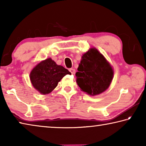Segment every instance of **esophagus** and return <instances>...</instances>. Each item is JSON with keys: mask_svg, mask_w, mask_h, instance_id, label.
Here are the masks:
<instances>
[{"mask_svg": "<svg viewBox=\"0 0 146 146\" xmlns=\"http://www.w3.org/2000/svg\"><path fill=\"white\" fill-rule=\"evenodd\" d=\"M70 71L71 72V73L72 74V75H74V74L75 73V69L71 68V69H70Z\"/></svg>", "mask_w": 146, "mask_h": 146, "instance_id": "1", "label": "esophagus"}]
</instances>
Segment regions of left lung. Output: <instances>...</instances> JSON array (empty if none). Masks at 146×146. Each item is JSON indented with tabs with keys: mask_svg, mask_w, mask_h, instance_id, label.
Segmentation results:
<instances>
[{
	"mask_svg": "<svg viewBox=\"0 0 146 146\" xmlns=\"http://www.w3.org/2000/svg\"><path fill=\"white\" fill-rule=\"evenodd\" d=\"M76 73V83L81 90L90 95L102 93L110 86L113 71L97 49H90L84 54Z\"/></svg>",
	"mask_w": 146,
	"mask_h": 146,
	"instance_id": "8db88e82",
	"label": "left lung"
}]
</instances>
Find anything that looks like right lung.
<instances>
[{"instance_id":"add662e5","label":"right lung","mask_w":146,"mask_h":146,"mask_svg":"<svg viewBox=\"0 0 146 146\" xmlns=\"http://www.w3.org/2000/svg\"><path fill=\"white\" fill-rule=\"evenodd\" d=\"M67 74H71L67 69L57 65L51 58H48L33 69L30 73V80L36 90L46 95L51 92Z\"/></svg>"}]
</instances>
